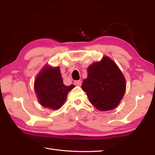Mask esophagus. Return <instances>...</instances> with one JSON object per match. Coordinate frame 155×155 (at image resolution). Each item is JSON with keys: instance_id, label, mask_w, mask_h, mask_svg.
Listing matches in <instances>:
<instances>
[{"instance_id": "esophagus-1", "label": "esophagus", "mask_w": 155, "mask_h": 155, "mask_svg": "<svg viewBox=\"0 0 155 155\" xmlns=\"http://www.w3.org/2000/svg\"><path fill=\"white\" fill-rule=\"evenodd\" d=\"M74 84L76 86H81V84H82V82L81 81H76L74 82Z\"/></svg>"}]
</instances>
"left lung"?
<instances>
[{"mask_svg":"<svg viewBox=\"0 0 155 155\" xmlns=\"http://www.w3.org/2000/svg\"><path fill=\"white\" fill-rule=\"evenodd\" d=\"M81 87L95 108L107 111L120 103L126 91V80L117 64L104 56L88 67L87 78Z\"/></svg>","mask_w":155,"mask_h":155,"instance_id":"8db88e82","label":"left lung"}]
</instances>
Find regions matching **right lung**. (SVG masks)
I'll list each match as a JSON object with an SVG mask.
<instances>
[{
    "instance_id": "add662e5",
    "label": "right lung",
    "mask_w": 155,
    "mask_h": 155,
    "mask_svg": "<svg viewBox=\"0 0 155 155\" xmlns=\"http://www.w3.org/2000/svg\"><path fill=\"white\" fill-rule=\"evenodd\" d=\"M34 87L41 105L50 109L58 110L64 103L68 92L74 85L66 86L59 67L46 64L36 77Z\"/></svg>"
}]
</instances>
